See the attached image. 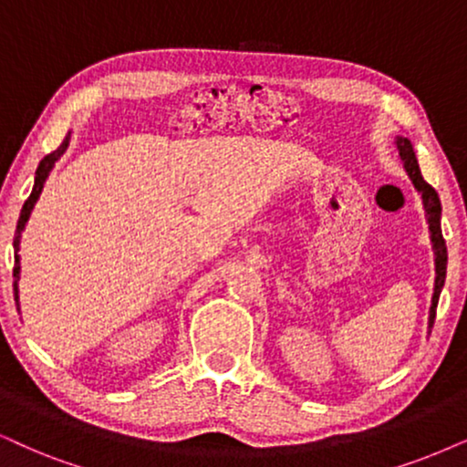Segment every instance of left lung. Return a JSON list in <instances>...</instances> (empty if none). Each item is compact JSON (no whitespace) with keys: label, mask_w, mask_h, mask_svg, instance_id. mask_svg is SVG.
Wrapping results in <instances>:
<instances>
[{"label":"left lung","mask_w":467,"mask_h":467,"mask_svg":"<svg viewBox=\"0 0 467 467\" xmlns=\"http://www.w3.org/2000/svg\"><path fill=\"white\" fill-rule=\"evenodd\" d=\"M397 150L400 159H403L405 172L410 176L418 193L422 196V204H424V213H427V223H429V233H431V244H433V254H435V288H433V297H431V310H429V329L435 321V308H438L440 302V293L444 288V280H446V263H448V254H446V241L441 237V202L438 192L429 185L427 181L422 179L420 168H418V159L414 152V146L407 138H397Z\"/></svg>","instance_id":"8db88e82"}]
</instances>
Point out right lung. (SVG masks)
<instances>
[{"instance_id":"right-lung-1","label":"right lung","mask_w":467,"mask_h":467,"mask_svg":"<svg viewBox=\"0 0 467 467\" xmlns=\"http://www.w3.org/2000/svg\"><path fill=\"white\" fill-rule=\"evenodd\" d=\"M68 141H70V133L64 138V141L60 146H57V150H53L47 155L43 161L38 163L36 168V179H34V190L32 193H29V198L26 200V204H23L21 209V215H19V222H16V233H15V302H19V286H16V282H19V274H21V258H19V244H21V233L23 228H26V223L29 220V215H32V209L34 204H36V200L40 198V192H43V185L47 181V176H49V172L53 170V165H56L57 159H60L64 152H67L68 149Z\"/></svg>"}]
</instances>
